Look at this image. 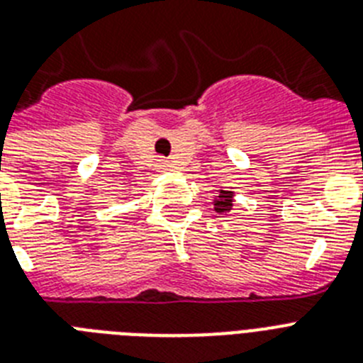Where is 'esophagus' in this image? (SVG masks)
I'll use <instances>...</instances> for the list:
<instances>
[{"mask_svg": "<svg viewBox=\"0 0 363 363\" xmlns=\"http://www.w3.org/2000/svg\"><path fill=\"white\" fill-rule=\"evenodd\" d=\"M161 167H163V169H167V167H169V161H161Z\"/></svg>", "mask_w": 363, "mask_h": 363, "instance_id": "esophagus-1", "label": "esophagus"}]
</instances>
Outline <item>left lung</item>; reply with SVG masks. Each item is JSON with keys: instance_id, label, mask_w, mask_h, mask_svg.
I'll return each instance as SVG.
<instances>
[{"instance_id": "obj_1", "label": "left lung", "mask_w": 363, "mask_h": 363, "mask_svg": "<svg viewBox=\"0 0 363 363\" xmlns=\"http://www.w3.org/2000/svg\"><path fill=\"white\" fill-rule=\"evenodd\" d=\"M233 191H220L218 196L215 198V211L220 213V215L231 211V207H233Z\"/></svg>"}]
</instances>
